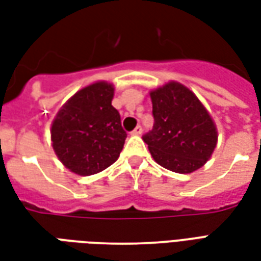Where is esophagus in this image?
I'll list each match as a JSON object with an SVG mask.
<instances>
[{"instance_id":"34e87169","label":"esophagus","mask_w":261,"mask_h":261,"mask_svg":"<svg viewBox=\"0 0 261 261\" xmlns=\"http://www.w3.org/2000/svg\"><path fill=\"white\" fill-rule=\"evenodd\" d=\"M141 133H142V127L141 125H137L136 128L131 131V136H140Z\"/></svg>"}]
</instances>
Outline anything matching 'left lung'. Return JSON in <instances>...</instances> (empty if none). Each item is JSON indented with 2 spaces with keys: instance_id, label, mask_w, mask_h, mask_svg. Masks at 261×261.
Returning <instances> with one entry per match:
<instances>
[{
  "instance_id": "left-lung-1",
  "label": "left lung",
  "mask_w": 261,
  "mask_h": 261,
  "mask_svg": "<svg viewBox=\"0 0 261 261\" xmlns=\"http://www.w3.org/2000/svg\"><path fill=\"white\" fill-rule=\"evenodd\" d=\"M155 124L144 142L153 161L176 173H192L205 165L218 142V130L196 93L180 82L149 91Z\"/></svg>"
}]
</instances>
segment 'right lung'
<instances>
[{
    "instance_id": "right-lung-1",
    "label": "right lung",
    "mask_w": 261,
    "mask_h": 261,
    "mask_svg": "<svg viewBox=\"0 0 261 261\" xmlns=\"http://www.w3.org/2000/svg\"><path fill=\"white\" fill-rule=\"evenodd\" d=\"M113 96V84L97 81L74 93L54 117V152L75 175L99 173L119 158L127 134L112 106Z\"/></svg>"
}]
</instances>
